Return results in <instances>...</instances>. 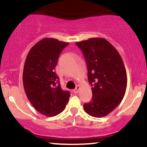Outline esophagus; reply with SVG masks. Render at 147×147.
Listing matches in <instances>:
<instances>
[{"label":"esophagus","mask_w":147,"mask_h":147,"mask_svg":"<svg viewBox=\"0 0 147 147\" xmlns=\"http://www.w3.org/2000/svg\"><path fill=\"white\" fill-rule=\"evenodd\" d=\"M79 90H80V86H77L76 87L75 89L74 90V93H78V92H79Z\"/></svg>","instance_id":"34e87169"}]
</instances>
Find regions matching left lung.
Segmentation results:
<instances>
[{
    "label": "left lung",
    "mask_w": 147,
    "mask_h": 147,
    "mask_svg": "<svg viewBox=\"0 0 147 147\" xmlns=\"http://www.w3.org/2000/svg\"><path fill=\"white\" fill-rule=\"evenodd\" d=\"M86 59L92 97L83 105L93 117H104L115 109L123 98L127 87L125 68L116 49L102 38L76 42Z\"/></svg>",
    "instance_id": "obj_1"
}]
</instances>
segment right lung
<instances>
[{
	"label": "right lung",
	"mask_w": 147,
	"mask_h": 147,
	"mask_svg": "<svg viewBox=\"0 0 147 147\" xmlns=\"http://www.w3.org/2000/svg\"><path fill=\"white\" fill-rule=\"evenodd\" d=\"M69 42L42 39L29 52L23 71V84L29 102L42 115L54 116L65 109L70 92L61 88L55 68Z\"/></svg>",
	"instance_id": "add662e5"
}]
</instances>
